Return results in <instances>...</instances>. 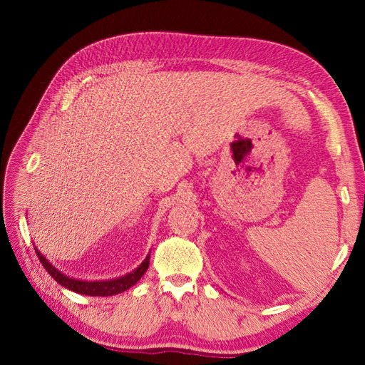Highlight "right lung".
Wrapping results in <instances>:
<instances>
[{"label":"right lung","mask_w":365,"mask_h":365,"mask_svg":"<svg viewBox=\"0 0 365 365\" xmlns=\"http://www.w3.org/2000/svg\"><path fill=\"white\" fill-rule=\"evenodd\" d=\"M34 250L37 252L38 260L42 262L43 268L48 271V274L54 279V281L66 287L68 290L81 293V294H88V297H113V294L125 292L143 277V274L145 273L147 268H149V263H150V254H149L135 271H131V273L122 277L110 279V281H78V279H72L63 273H59V271L53 265H50L48 260H46L43 255L37 251V247H34Z\"/></svg>","instance_id":"1"}]
</instances>
